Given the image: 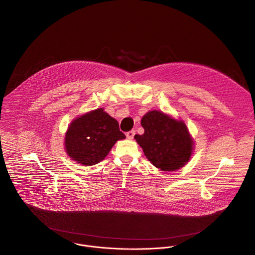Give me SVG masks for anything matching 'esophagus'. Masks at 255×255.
<instances>
[{"mask_svg":"<svg viewBox=\"0 0 255 255\" xmlns=\"http://www.w3.org/2000/svg\"><path fill=\"white\" fill-rule=\"evenodd\" d=\"M134 134H135V130H130V131L127 132V138L128 139H132Z\"/></svg>","mask_w":255,"mask_h":255,"instance_id":"obj_1","label":"esophagus"}]
</instances>
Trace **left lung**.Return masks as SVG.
Here are the masks:
<instances>
[{"label": "left lung", "mask_w": 255, "mask_h": 255, "mask_svg": "<svg viewBox=\"0 0 255 255\" xmlns=\"http://www.w3.org/2000/svg\"><path fill=\"white\" fill-rule=\"evenodd\" d=\"M141 126L144 133L135 134L134 139L153 166L170 172L187 164L194 149V140L183 121L153 110L142 117Z\"/></svg>", "instance_id": "8db88e82"}]
</instances>
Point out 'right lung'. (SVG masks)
I'll return each mask as SVG.
<instances>
[{"instance_id":"right-lung-1","label":"right lung","mask_w":255,"mask_h":255,"mask_svg":"<svg viewBox=\"0 0 255 255\" xmlns=\"http://www.w3.org/2000/svg\"><path fill=\"white\" fill-rule=\"evenodd\" d=\"M126 138L119 123L103 108L75 118L65 134V150L70 158L84 166L100 163L118 140Z\"/></svg>"}]
</instances>
